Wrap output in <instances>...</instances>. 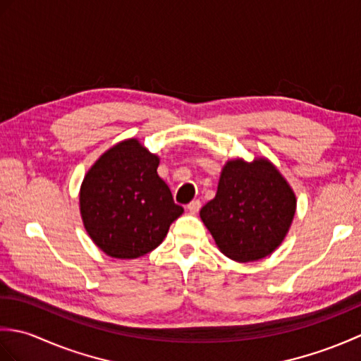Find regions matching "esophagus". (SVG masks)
<instances>
[{
	"label": "esophagus",
	"instance_id": "1",
	"mask_svg": "<svg viewBox=\"0 0 361 361\" xmlns=\"http://www.w3.org/2000/svg\"><path fill=\"white\" fill-rule=\"evenodd\" d=\"M200 208H202V203L198 202V200H194V202H190V203L188 204V211H189L190 214H197L198 211H200Z\"/></svg>",
	"mask_w": 361,
	"mask_h": 361
}]
</instances>
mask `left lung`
I'll use <instances>...</instances> for the list:
<instances>
[{"instance_id":"8db88e82","label":"left lung","mask_w":361,"mask_h":361,"mask_svg":"<svg viewBox=\"0 0 361 361\" xmlns=\"http://www.w3.org/2000/svg\"><path fill=\"white\" fill-rule=\"evenodd\" d=\"M296 212V195L270 159L234 158L220 172L217 194L200 217L217 248L235 262H255L279 247Z\"/></svg>"}]
</instances>
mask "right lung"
I'll return each instance as SVG.
<instances>
[{"mask_svg":"<svg viewBox=\"0 0 361 361\" xmlns=\"http://www.w3.org/2000/svg\"><path fill=\"white\" fill-rule=\"evenodd\" d=\"M158 155L137 137H128L104 152L83 176L79 192L83 226L106 256L147 255L185 212L158 176Z\"/></svg>","mask_w":361,"mask_h":361,"instance_id":"1","label":"right lung"}]
</instances>
